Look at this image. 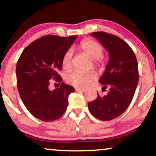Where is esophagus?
<instances>
[{"label": "esophagus", "mask_w": 156, "mask_h": 156, "mask_svg": "<svg viewBox=\"0 0 156 156\" xmlns=\"http://www.w3.org/2000/svg\"><path fill=\"white\" fill-rule=\"evenodd\" d=\"M76 91H80V92H86V89H83V88H75Z\"/></svg>", "instance_id": "esophagus-1"}]
</instances>
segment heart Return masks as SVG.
I'll return each instance as SVG.
<instances>
[{"mask_svg": "<svg viewBox=\"0 0 156 156\" xmlns=\"http://www.w3.org/2000/svg\"><path fill=\"white\" fill-rule=\"evenodd\" d=\"M80 51L89 58L94 60V65L97 67L102 68L104 66V61L102 58L103 48L100 43L92 40H84L80 43ZM73 51L71 49L68 50L64 54L62 59V66L66 70H68L72 66ZM96 74L94 71L83 73L73 71L66 76V81L71 86L84 88L88 87L91 82L95 79Z\"/></svg>", "mask_w": 156, "mask_h": 156, "instance_id": "heart-1", "label": "heart"}]
</instances>
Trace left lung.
Returning <instances> with one entry per match:
<instances>
[{"label":"left lung","mask_w":156,"mask_h":156,"mask_svg":"<svg viewBox=\"0 0 156 156\" xmlns=\"http://www.w3.org/2000/svg\"><path fill=\"white\" fill-rule=\"evenodd\" d=\"M98 39L109 53V61L99 82L102 90L109 88L107 95L88 103L90 113L98 119L111 120L126 111L131 103L138 83V61L127 43L105 32L90 34Z\"/></svg>","instance_id":"obj_1"}]
</instances>
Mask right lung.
<instances>
[{"instance_id":"obj_1","label":"right lung","mask_w":156,"mask_h":156,"mask_svg":"<svg viewBox=\"0 0 156 156\" xmlns=\"http://www.w3.org/2000/svg\"><path fill=\"white\" fill-rule=\"evenodd\" d=\"M77 36L68 38L48 35L37 39L23 50L17 62L16 76L19 95L25 106L33 116L45 122L58 119L68 104V96L74 92L73 86L62 83L58 89L50 91L54 79L62 69V59Z\"/></svg>"}]
</instances>
